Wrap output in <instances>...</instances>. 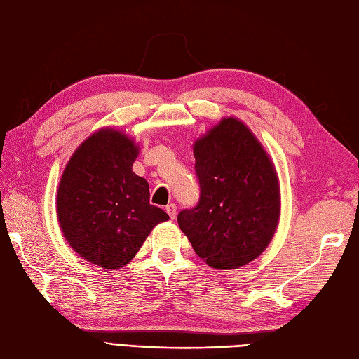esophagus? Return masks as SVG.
<instances>
[{"mask_svg":"<svg viewBox=\"0 0 359 359\" xmlns=\"http://www.w3.org/2000/svg\"><path fill=\"white\" fill-rule=\"evenodd\" d=\"M166 212L169 214V217L170 219L173 220L177 217V205L175 203H169L168 206H166Z\"/></svg>","mask_w":359,"mask_h":359,"instance_id":"esophagus-1","label":"esophagus"}]
</instances>
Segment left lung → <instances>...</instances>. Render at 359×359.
<instances>
[{"label": "left lung", "instance_id": "1", "mask_svg": "<svg viewBox=\"0 0 359 359\" xmlns=\"http://www.w3.org/2000/svg\"><path fill=\"white\" fill-rule=\"evenodd\" d=\"M201 199L178 214L196 255L217 269H235L265 252L280 220L273 160L241 119L222 118L194 140Z\"/></svg>", "mask_w": 359, "mask_h": 359}]
</instances>
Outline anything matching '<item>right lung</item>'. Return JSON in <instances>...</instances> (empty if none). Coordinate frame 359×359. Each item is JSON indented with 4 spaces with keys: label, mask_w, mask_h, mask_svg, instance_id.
I'll return each instance as SVG.
<instances>
[{
    "label": "right lung",
    "mask_w": 359,
    "mask_h": 359,
    "mask_svg": "<svg viewBox=\"0 0 359 359\" xmlns=\"http://www.w3.org/2000/svg\"><path fill=\"white\" fill-rule=\"evenodd\" d=\"M139 145L123 130L103 127L67 161L57 190V219L67 244L104 268L127 265L154 227L169 220L149 203L147 180L132 166Z\"/></svg>",
    "instance_id": "right-lung-1"
}]
</instances>
